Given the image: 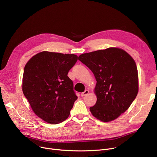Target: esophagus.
Returning <instances> with one entry per match:
<instances>
[{
  "label": "esophagus",
  "mask_w": 157,
  "mask_h": 157,
  "mask_svg": "<svg viewBox=\"0 0 157 157\" xmlns=\"http://www.w3.org/2000/svg\"><path fill=\"white\" fill-rule=\"evenodd\" d=\"M88 93H89V90H85L83 92H82V93L81 94V95L82 97H83V96H85V95H86Z\"/></svg>",
  "instance_id": "obj_1"
}]
</instances>
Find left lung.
Here are the masks:
<instances>
[{
    "instance_id": "1",
    "label": "left lung",
    "mask_w": 157,
    "mask_h": 157,
    "mask_svg": "<svg viewBox=\"0 0 157 157\" xmlns=\"http://www.w3.org/2000/svg\"><path fill=\"white\" fill-rule=\"evenodd\" d=\"M78 59L93 72L97 81L94 116L103 122L116 119L126 111L139 91L138 71L133 58L125 51L110 47L82 54Z\"/></svg>"
}]
</instances>
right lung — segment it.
Returning a JSON list of instances; mask_svg holds the SVG:
<instances>
[{"label":"right lung","instance_id":"1","mask_svg":"<svg viewBox=\"0 0 157 157\" xmlns=\"http://www.w3.org/2000/svg\"><path fill=\"white\" fill-rule=\"evenodd\" d=\"M77 60L75 54L43 51L25 65L23 93L33 112L46 122L58 124L69 116L78 97L67 74Z\"/></svg>","mask_w":157,"mask_h":157}]
</instances>
